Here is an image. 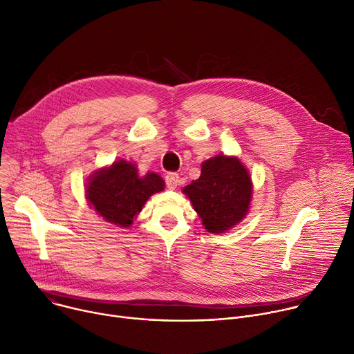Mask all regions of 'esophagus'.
I'll return each mask as SVG.
<instances>
[{
    "label": "esophagus",
    "instance_id": "1",
    "mask_svg": "<svg viewBox=\"0 0 354 354\" xmlns=\"http://www.w3.org/2000/svg\"><path fill=\"white\" fill-rule=\"evenodd\" d=\"M165 182H167V186H168L169 189H176L178 185H179V182H180V179H179V175H178V174L171 172V174H168V175L165 176Z\"/></svg>",
    "mask_w": 354,
    "mask_h": 354
}]
</instances>
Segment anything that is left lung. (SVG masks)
I'll return each instance as SVG.
<instances>
[{"label": "left lung", "instance_id": "left-lung-1", "mask_svg": "<svg viewBox=\"0 0 354 354\" xmlns=\"http://www.w3.org/2000/svg\"><path fill=\"white\" fill-rule=\"evenodd\" d=\"M192 201L205 228L223 234L249 212L252 179L236 157L217 156L201 164V175L182 190Z\"/></svg>", "mask_w": 354, "mask_h": 354}]
</instances>
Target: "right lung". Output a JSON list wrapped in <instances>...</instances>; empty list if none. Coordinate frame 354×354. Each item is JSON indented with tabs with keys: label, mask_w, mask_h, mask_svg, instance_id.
Instances as JSON below:
<instances>
[{
	"label": "right lung",
	"mask_w": 354,
	"mask_h": 354,
	"mask_svg": "<svg viewBox=\"0 0 354 354\" xmlns=\"http://www.w3.org/2000/svg\"><path fill=\"white\" fill-rule=\"evenodd\" d=\"M164 189L165 182L158 174L147 172L138 176L134 164L119 160L89 176L85 197L89 206L105 221L127 228L149 196Z\"/></svg>",
	"instance_id": "right-lung-1"
}]
</instances>
